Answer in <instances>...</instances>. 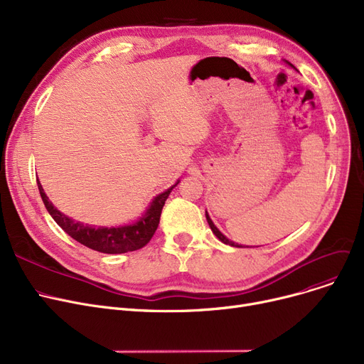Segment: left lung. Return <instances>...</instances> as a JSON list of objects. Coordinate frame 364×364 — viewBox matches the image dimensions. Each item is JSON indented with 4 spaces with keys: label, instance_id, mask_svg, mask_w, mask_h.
<instances>
[{
    "label": "left lung",
    "instance_id": "1",
    "mask_svg": "<svg viewBox=\"0 0 364 364\" xmlns=\"http://www.w3.org/2000/svg\"><path fill=\"white\" fill-rule=\"evenodd\" d=\"M206 220H208V224H209V227H211V230L214 232V235L223 242V243H225V245H230V246H237V245H235V242H232V240H228L220 230L218 228L214 225V223H213V220L209 218V215H208V213H206ZM237 247H240V246H237Z\"/></svg>",
    "mask_w": 364,
    "mask_h": 364
}]
</instances>
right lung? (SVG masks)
Returning <instances> with one entry per match:
<instances>
[{
  "label": "right lung",
  "mask_w": 364,
  "mask_h": 364,
  "mask_svg": "<svg viewBox=\"0 0 364 364\" xmlns=\"http://www.w3.org/2000/svg\"><path fill=\"white\" fill-rule=\"evenodd\" d=\"M38 188H40V195L43 198V202L47 208V211L53 217V220L59 224L63 230L76 242L82 243L84 246L90 247L92 251L103 252V254H125L141 250L146 246L150 239L155 235L156 228L159 225L161 213L165 205V200L168 199L171 190L174 188L178 183H176L166 192L161 193L151 202L147 213L132 225L125 227H92L80 221H73L72 218L66 217L60 211L53 206V203L48 200L47 195L44 193V188L40 181H36Z\"/></svg>",
  "instance_id": "1"
}]
</instances>
